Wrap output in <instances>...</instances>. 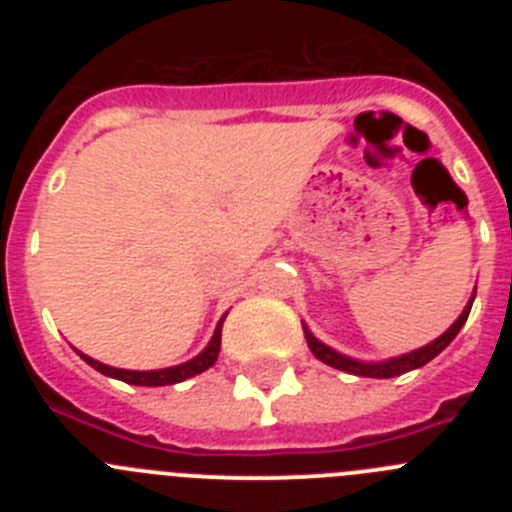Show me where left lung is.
Wrapping results in <instances>:
<instances>
[{
	"label": "left lung",
	"instance_id": "8db88e82",
	"mask_svg": "<svg viewBox=\"0 0 512 512\" xmlns=\"http://www.w3.org/2000/svg\"><path fill=\"white\" fill-rule=\"evenodd\" d=\"M472 302H474V292H472V297H469L464 312H461L459 318L454 320V325H451V328L446 330L443 336H438L436 341H431L428 346L418 348V351H410V354L395 356V359H387V361H359V359H351V356H343V354H338L336 348L325 346L323 341H318V338L312 336L310 330H307V325H302V328H305L307 346H310V351L315 354V359H320L323 364L333 366V369H341V372L356 374V377L390 379V377H400V374H405V372H413V369H420V366H425L431 359H436L443 348L454 341L456 333L461 330V325L467 323L469 310H472Z\"/></svg>",
	"mask_w": 512,
	"mask_h": 512
}]
</instances>
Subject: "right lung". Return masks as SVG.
I'll list each match as a JSON object with an SVG mask.
<instances>
[{
  "instance_id": "1",
  "label": "right lung",
  "mask_w": 512,
  "mask_h": 512,
  "mask_svg": "<svg viewBox=\"0 0 512 512\" xmlns=\"http://www.w3.org/2000/svg\"><path fill=\"white\" fill-rule=\"evenodd\" d=\"M223 320L217 323L215 336H212V341L207 343V348H205V351H202L200 356H194V359L184 361V364H179V366H169V369H151V372H130V369H115V366L102 364V361L92 359V356H87V354H81V351H79V356L84 361H87L89 366H94L97 372H102L104 377L120 379V382H128V384H138V387H164V384L184 382V379L194 377V374H202V372H205V369H210V366L215 364L217 354H220V336H223Z\"/></svg>"
}]
</instances>
